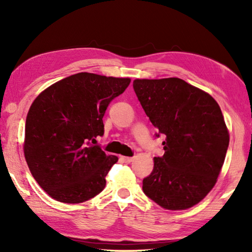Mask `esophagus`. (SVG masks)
Here are the masks:
<instances>
[{
    "label": "esophagus",
    "mask_w": 252,
    "mask_h": 252,
    "mask_svg": "<svg viewBox=\"0 0 252 252\" xmlns=\"http://www.w3.org/2000/svg\"><path fill=\"white\" fill-rule=\"evenodd\" d=\"M122 160H123V162H126V163H130V162L133 161V158H130V157H122Z\"/></svg>",
    "instance_id": "34e87169"
}]
</instances>
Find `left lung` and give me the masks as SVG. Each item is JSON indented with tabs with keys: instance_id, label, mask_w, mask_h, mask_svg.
<instances>
[{
	"instance_id": "8db88e82",
	"label": "left lung",
	"mask_w": 252,
	"mask_h": 252,
	"mask_svg": "<svg viewBox=\"0 0 252 252\" xmlns=\"http://www.w3.org/2000/svg\"><path fill=\"white\" fill-rule=\"evenodd\" d=\"M135 94L160 134L164 155L143 179V192L167 210L198 204L215 187L229 146L219 104L179 78L136 79Z\"/></svg>"
}]
</instances>
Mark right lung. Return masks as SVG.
<instances>
[{
	"label": "right lung",
	"mask_w": 252,
	"mask_h": 252,
	"mask_svg": "<svg viewBox=\"0 0 252 252\" xmlns=\"http://www.w3.org/2000/svg\"><path fill=\"white\" fill-rule=\"evenodd\" d=\"M130 82L81 72L50 85L33 101L25 122L24 157L51 198L82 203L104 189L118 157L106 156L94 143L103 135L109 103Z\"/></svg>",
	"instance_id": "1"
}]
</instances>
